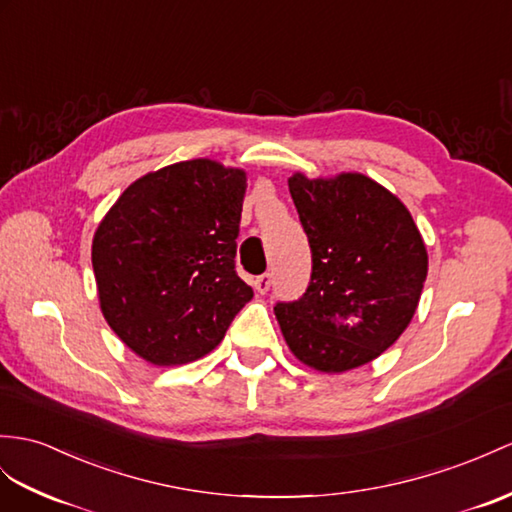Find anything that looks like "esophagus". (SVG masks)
Wrapping results in <instances>:
<instances>
[{
	"instance_id": "esophagus-1",
	"label": "esophagus",
	"mask_w": 512,
	"mask_h": 512,
	"mask_svg": "<svg viewBox=\"0 0 512 512\" xmlns=\"http://www.w3.org/2000/svg\"><path fill=\"white\" fill-rule=\"evenodd\" d=\"M254 289L258 293H267L271 289V273H263V276H258L254 280Z\"/></svg>"
}]
</instances>
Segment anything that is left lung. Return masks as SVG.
<instances>
[{"label": "left lung", "instance_id": "obj_1", "mask_svg": "<svg viewBox=\"0 0 512 512\" xmlns=\"http://www.w3.org/2000/svg\"><path fill=\"white\" fill-rule=\"evenodd\" d=\"M308 236L306 293L273 306L291 352L304 365L341 373L378 358L413 319L428 254L408 208L360 173L289 178Z\"/></svg>", "mask_w": 512, "mask_h": 512}]
</instances>
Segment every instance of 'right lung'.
<instances>
[{
  "mask_svg": "<svg viewBox=\"0 0 512 512\" xmlns=\"http://www.w3.org/2000/svg\"><path fill=\"white\" fill-rule=\"evenodd\" d=\"M241 169L184 160L121 193L93 239L99 304L119 339L158 367L213 352L252 286L236 273Z\"/></svg>",
  "mask_w": 512,
  "mask_h": 512,
  "instance_id": "add662e5",
  "label": "right lung"
}]
</instances>
